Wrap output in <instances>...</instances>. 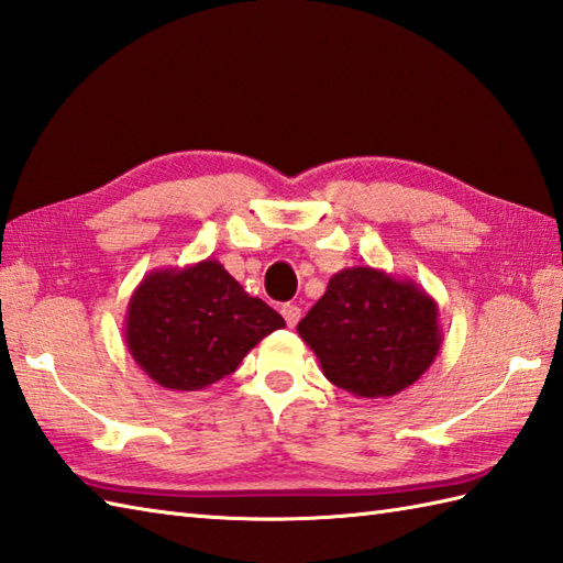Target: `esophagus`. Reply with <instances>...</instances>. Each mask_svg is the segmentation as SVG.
Listing matches in <instances>:
<instances>
[{
	"mask_svg": "<svg viewBox=\"0 0 563 563\" xmlns=\"http://www.w3.org/2000/svg\"><path fill=\"white\" fill-rule=\"evenodd\" d=\"M280 314L285 317V321H288V327L292 329L295 324H297V321H300V317H302V309L300 307H297V305H283L280 307Z\"/></svg>",
	"mask_w": 563,
	"mask_h": 563,
	"instance_id": "obj_1",
	"label": "esophagus"
}]
</instances>
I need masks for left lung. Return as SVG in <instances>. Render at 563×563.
Segmentation results:
<instances>
[{
	"instance_id": "left-lung-1",
	"label": "left lung",
	"mask_w": 563,
	"mask_h": 563,
	"mask_svg": "<svg viewBox=\"0 0 563 563\" xmlns=\"http://www.w3.org/2000/svg\"><path fill=\"white\" fill-rule=\"evenodd\" d=\"M297 331L331 385L357 399H389L411 387L442 343L433 297L369 266L333 275Z\"/></svg>"
}]
</instances>
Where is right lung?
Listing matches in <instances>:
<instances>
[{"label":"right lung","mask_w":563,"mask_h":563,"mask_svg":"<svg viewBox=\"0 0 563 563\" xmlns=\"http://www.w3.org/2000/svg\"><path fill=\"white\" fill-rule=\"evenodd\" d=\"M285 319L251 297L220 261L147 273L128 302L123 336L133 361L169 391L206 389L232 375Z\"/></svg>","instance_id":"1"}]
</instances>
